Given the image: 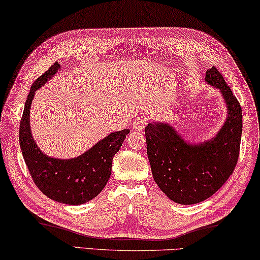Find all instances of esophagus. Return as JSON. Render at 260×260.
I'll return each mask as SVG.
<instances>
[{
    "mask_svg": "<svg viewBox=\"0 0 260 260\" xmlns=\"http://www.w3.org/2000/svg\"><path fill=\"white\" fill-rule=\"evenodd\" d=\"M147 123H148V120H147V117L139 116L134 121V123H132V128H134L137 131H141L147 125Z\"/></svg>",
    "mask_w": 260,
    "mask_h": 260,
    "instance_id": "obj_1",
    "label": "esophagus"
}]
</instances>
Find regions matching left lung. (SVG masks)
Here are the masks:
<instances>
[{"instance_id":"left-lung-1","label":"left lung","mask_w":260,"mask_h":260,"mask_svg":"<svg viewBox=\"0 0 260 260\" xmlns=\"http://www.w3.org/2000/svg\"><path fill=\"white\" fill-rule=\"evenodd\" d=\"M206 81L222 91L229 115L213 140L189 145L169 124L146 126L147 155L155 182L173 202L192 205L209 198L237 166L242 134V110L223 76L213 66Z\"/></svg>"}]
</instances>
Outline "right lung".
<instances>
[{
  "instance_id": "right-lung-1",
  "label": "right lung",
  "mask_w": 260,
  "mask_h": 260,
  "mask_svg": "<svg viewBox=\"0 0 260 260\" xmlns=\"http://www.w3.org/2000/svg\"><path fill=\"white\" fill-rule=\"evenodd\" d=\"M60 69L57 62L31 85L19 128V143L32 181L48 198L68 205H80L95 198L110 179L112 160L129 129L113 132L77 158L57 159L44 155L35 144L29 125L30 104L35 91Z\"/></svg>"
}]
</instances>
